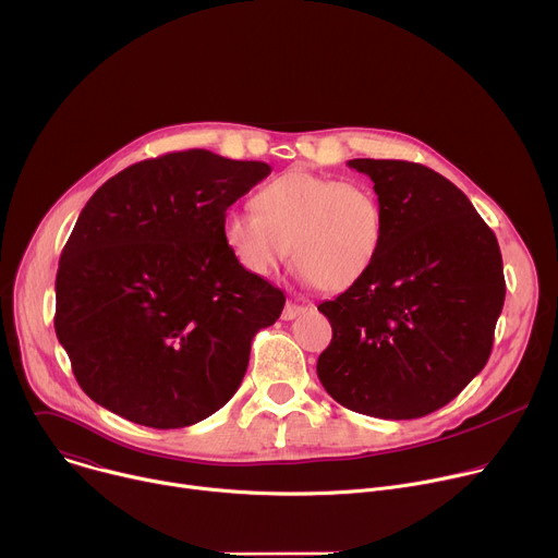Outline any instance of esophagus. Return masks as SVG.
<instances>
[{"label":"esophagus","instance_id":"34e87169","mask_svg":"<svg viewBox=\"0 0 558 558\" xmlns=\"http://www.w3.org/2000/svg\"><path fill=\"white\" fill-rule=\"evenodd\" d=\"M306 311V306H302V304H295V302H287V306H284V311H282V319L284 322H291V319H295L300 313H304Z\"/></svg>","mask_w":558,"mask_h":558}]
</instances>
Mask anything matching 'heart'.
Returning <instances> with one entry per match:
<instances>
[{"label":"heart","instance_id":"heart-1","mask_svg":"<svg viewBox=\"0 0 558 558\" xmlns=\"http://www.w3.org/2000/svg\"><path fill=\"white\" fill-rule=\"evenodd\" d=\"M254 204L228 210L221 223L230 254L252 276H271L291 245L302 280L335 293L356 284L384 250V208L363 183L291 170L265 183Z\"/></svg>","mask_w":558,"mask_h":558}]
</instances>
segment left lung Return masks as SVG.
<instances>
[{
	"label": "left lung",
	"mask_w": 558,
	"mask_h": 558,
	"mask_svg": "<svg viewBox=\"0 0 558 558\" xmlns=\"http://www.w3.org/2000/svg\"><path fill=\"white\" fill-rule=\"evenodd\" d=\"M375 181L384 250L356 284L317 308L332 339L317 359L343 408L390 421L427 416L486 365L506 282L497 239L466 195L401 159H350Z\"/></svg>",
	"instance_id": "obj_1"
}]
</instances>
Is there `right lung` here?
Segmentation results:
<instances>
[{"label":"right lung","mask_w":558,"mask_h":558,"mask_svg":"<svg viewBox=\"0 0 558 558\" xmlns=\"http://www.w3.org/2000/svg\"><path fill=\"white\" fill-rule=\"evenodd\" d=\"M269 172L193 148L137 161L94 193L61 254L54 315L92 401L177 429L234 397L284 293L234 260L221 223Z\"/></svg>","instance_id":"right-lung-1"}]
</instances>
